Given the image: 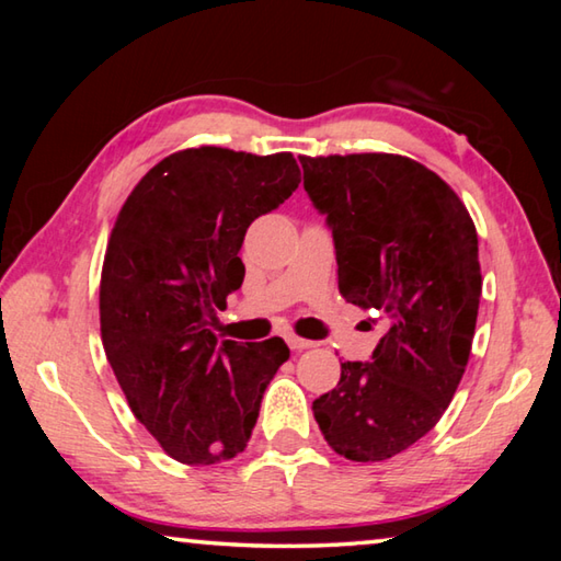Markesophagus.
Instances as JSON below:
<instances>
[{
    "mask_svg": "<svg viewBox=\"0 0 561 561\" xmlns=\"http://www.w3.org/2000/svg\"><path fill=\"white\" fill-rule=\"evenodd\" d=\"M287 344H289V348H294V351H304V348L314 346V341L301 339V336H297V334H287Z\"/></svg>",
    "mask_w": 561,
    "mask_h": 561,
    "instance_id": "1",
    "label": "esophagus"
}]
</instances>
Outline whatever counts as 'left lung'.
Listing matches in <instances>:
<instances>
[{"mask_svg": "<svg viewBox=\"0 0 561 561\" xmlns=\"http://www.w3.org/2000/svg\"><path fill=\"white\" fill-rule=\"evenodd\" d=\"M299 163L334 234L341 297L386 321L371 360H344L311 408L339 455L381 462L433 431L458 391L482 294L478 232L455 190L405 156Z\"/></svg>", "mask_w": 561, "mask_h": 561, "instance_id": "obj_1", "label": "left lung"}]
</instances>
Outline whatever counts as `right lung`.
Returning <instances> with one entry per match:
<instances>
[{
  "instance_id": "1",
  "label": "right lung",
  "mask_w": 561,
  "mask_h": 561,
  "mask_svg": "<svg viewBox=\"0 0 561 561\" xmlns=\"http://www.w3.org/2000/svg\"><path fill=\"white\" fill-rule=\"evenodd\" d=\"M299 180L291 153L187 148L150 168L116 217L101 270L103 348L133 415L178 462L240 455L289 358L279 336L220 344L215 324L242 287L247 227Z\"/></svg>"
}]
</instances>
